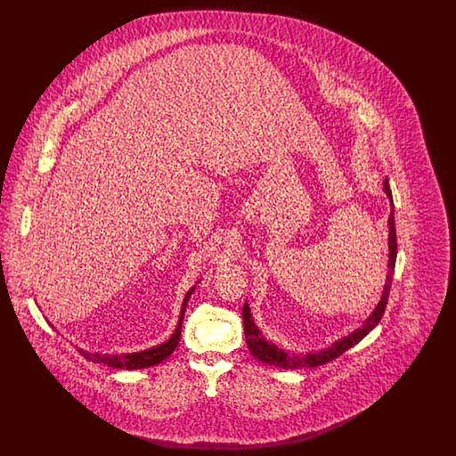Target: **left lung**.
Segmentation results:
<instances>
[{"label":"left lung","mask_w":456,"mask_h":456,"mask_svg":"<svg viewBox=\"0 0 456 456\" xmlns=\"http://www.w3.org/2000/svg\"><path fill=\"white\" fill-rule=\"evenodd\" d=\"M383 190H385V193L388 196L391 205L390 217H388V273H387V282H385V287H383L381 299H379V303L376 304L372 313L369 314L368 320L364 322V325L357 328V330H354L352 333H348L347 337H342V338L335 340L331 346H328L326 348L305 352V354H289L287 350L279 347L272 340L265 338L263 331H261L258 325L255 323V320H253L249 304L244 303V307H242V322H244L246 344H248L251 354L256 359H260V361L270 364V366H275V368H316V366H322V364H326V362L337 359L346 350L354 347L355 344H359L368 335L369 331L374 330L376 325L381 322L385 307H387V303H388V294H390L391 281H393V272H395V261H396V231H395V214H393V196H391L388 179H385Z\"/></svg>","instance_id":"8db88e82"}]
</instances>
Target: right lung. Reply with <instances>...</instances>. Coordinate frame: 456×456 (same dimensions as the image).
<instances>
[{
  "label": "right lung",
  "mask_w": 456,
  "mask_h": 456,
  "mask_svg": "<svg viewBox=\"0 0 456 456\" xmlns=\"http://www.w3.org/2000/svg\"><path fill=\"white\" fill-rule=\"evenodd\" d=\"M200 282V281H198ZM196 287V285H195ZM195 287H191L184 299H183V305H181V311H179V320H177V325L174 330L173 335L155 346V347L145 348V350H140V352H131V354H116V355H110V354H101V352H88L84 348L78 347V352L88 359L90 362H95V364H104L109 368L116 369H143L151 368V366H157L159 362H162L164 359H167L174 352V348L177 347L179 344V337H181V328H183V318H184V311H186V305L188 301L195 290Z\"/></svg>",
  "instance_id": "1"
}]
</instances>
